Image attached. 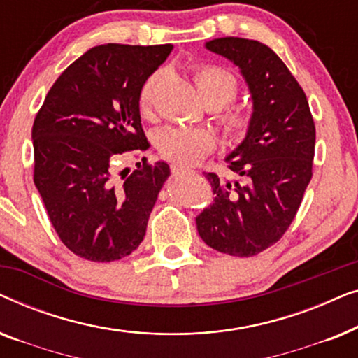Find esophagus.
Listing matches in <instances>:
<instances>
[{"label": "esophagus", "instance_id": "1", "mask_svg": "<svg viewBox=\"0 0 358 358\" xmlns=\"http://www.w3.org/2000/svg\"><path fill=\"white\" fill-rule=\"evenodd\" d=\"M171 171H173L174 176H179V174H184L185 171H187V168H184V166L180 164H173L171 166Z\"/></svg>", "mask_w": 358, "mask_h": 358}]
</instances>
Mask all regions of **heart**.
Wrapping results in <instances>:
<instances>
[{
  "label": "heart",
  "instance_id": "obj_1",
  "mask_svg": "<svg viewBox=\"0 0 358 358\" xmlns=\"http://www.w3.org/2000/svg\"><path fill=\"white\" fill-rule=\"evenodd\" d=\"M195 85L205 104H213L217 109L228 106L238 96V81L231 73L215 65H202L195 70ZM156 85V75L150 76L141 86L138 107L146 115ZM223 135L231 143L241 141L251 127V117L243 110L227 112L222 117ZM213 136L207 130L169 127L158 135V150L166 159L180 166H192L202 161L213 148Z\"/></svg>",
  "mask_w": 358,
  "mask_h": 358
}]
</instances>
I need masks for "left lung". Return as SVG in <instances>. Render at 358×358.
Wrapping results in <instances>:
<instances>
[{"instance_id": "1", "label": "left lung", "mask_w": 358, "mask_h": 358, "mask_svg": "<svg viewBox=\"0 0 358 358\" xmlns=\"http://www.w3.org/2000/svg\"><path fill=\"white\" fill-rule=\"evenodd\" d=\"M239 68L252 97L251 127L227 156L234 179L205 173L213 203L195 218L210 248L251 257L290 227L313 176L316 129L305 91L272 48L239 37L205 43Z\"/></svg>"}]
</instances>
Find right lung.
Here are the masks:
<instances>
[{"mask_svg":"<svg viewBox=\"0 0 358 358\" xmlns=\"http://www.w3.org/2000/svg\"><path fill=\"white\" fill-rule=\"evenodd\" d=\"M171 50L92 47L58 76L34 120V184L58 238L87 261H119L140 246L171 174L146 158L117 174V161L150 148L138 97Z\"/></svg>","mask_w":358,"mask_h":358,"instance_id":"add662e5","label":"right lung"}]
</instances>
